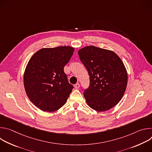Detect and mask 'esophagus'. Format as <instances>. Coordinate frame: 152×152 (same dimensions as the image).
<instances>
[{"label":"esophagus","mask_w":152,"mask_h":152,"mask_svg":"<svg viewBox=\"0 0 152 152\" xmlns=\"http://www.w3.org/2000/svg\"><path fill=\"white\" fill-rule=\"evenodd\" d=\"M74 86H75V88L78 89V88H79V87H80V85H79V83H77L76 84H75V85H74Z\"/></svg>","instance_id":"obj_1"}]
</instances>
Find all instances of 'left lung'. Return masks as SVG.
Returning <instances> with one entry per match:
<instances>
[{
  "instance_id": "8db88e82",
  "label": "left lung",
  "mask_w": 152,
  "mask_h": 152,
  "mask_svg": "<svg viewBox=\"0 0 152 152\" xmlns=\"http://www.w3.org/2000/svg\"><path fill=\"white\" fill-rule=\"evenodd\" d=\"M90 76V86L84 97L93 110L103 112L115 106L122 99L127 83L123 62L113 51L93 46L78 51Z\"/></svg>"
}]
</instances>
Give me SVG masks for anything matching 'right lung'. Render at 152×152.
I'll return each instance as SVG.
<instances>
[{"label": "right lung", "instance_id": "1", "mask_svg": "<svg viewBox=\"0 0 152 152\" xmlns=\"http://www.w3.org/2000/svg\"><path fill=\"white\" fill-rule=\"evenodd\" d=\"M74 50L70 46L43 48L29 59L24 73V86L29 99L39 110L54 112L66 103L73 86L64 67Z\"/></svg>", "mask_w": 152, "mask_h": 152}]
</instances>
